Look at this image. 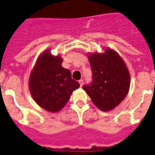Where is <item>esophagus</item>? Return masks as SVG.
<instances>
[{"instance_id":"1","label":"esophagus","mask_w":155,"mask_h":155,"mask_svg":"<svg viewBox=\"0 0 155 155\" xmlns=\"http://www.w3.org/2000/svg\"><path fill=\"white\" fill-rule=\"evenodd\" d=\"M79 84H80V86L81 87H82V86H83V84H84V81L82 80H80L79 81Z\"/></svg>"}]
</instances>
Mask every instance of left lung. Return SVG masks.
Listing matches in <instances>:
<instances>
[{"label":"left lung","mask_w":155,"mask_h":155,"mask_svg":"<svg viewBox=\"0 0 155 155\" xmlns=\"http://www.w3.org/2000/svg\"><path fill=\"white\" fill-rule=\"evenodd\" d=\"M88 61L93 81L83 89L102 111H110L120 105L128 94L130 74L124 61L115 50L105 48L104 53H89Z\"/></svg>","instance_id":"left-lung-1"}]
</instances>
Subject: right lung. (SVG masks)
Wrapping results in <instances>:
<instances>
[{"instance_id": "right-lung-1", "label": "right lung", "mask_w": 155, "mask_h": 155, "mask_svg": "<svg viewBox=\"0 0 155 155\" xmlns=\"http://www.w3.org/2000/svg\"><path fill=\"white\" fill-rule=\"evenodd\" d=\"M63 58L53 56L50 49L39 56L28 80V87L34 101L43 109L57 113L69 101L71 94L80 87L71 78L68 69L62 67Z\"/></svg>"}]
</instances>
